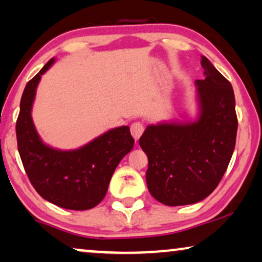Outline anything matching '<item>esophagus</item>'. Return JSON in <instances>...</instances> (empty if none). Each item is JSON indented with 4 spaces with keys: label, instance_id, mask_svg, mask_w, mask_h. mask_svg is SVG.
<instances>
[{
    "label": "esophagus",
    "instance_id": "esophagus-1",
    "mask_svg": "<svg viewBox=\"0 0 262 262\" xmlns=\"http://www.w3.org/2000/svg\"><path fill=\"white\" fill-rule=\"evenodd\" d=\"M130 130H131V135L134 136V138H135L136 140H138V139L140 138V136L143 135L144 126H143L142 123L136 122V123H134V124L131 125Z\"/></svg>",
    "mask_w": 262,
    "mask_h": 262
}]
</instances>
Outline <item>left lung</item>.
Wrapping results in <instances>:
<instances>
[{
    "mask_svg": "<svg viewBox=\"0 0 262 262\" xmlns=\"http://www.w3.org/2000/svg\"><path fill=\"white\" fill-rule=\"evenodd\" d=\"M201 65L206 78L195 81L200 107L195 122L149 125L139 138L149 159L147 189L165 206L192 204L209 196L236 142L233 87L206 56Z\"/></svg>",
    "mask_w": 262,
    "mask_h": 262,
    "instance_id": "obj_1",
    "label": "left lung"
}]
</instances>
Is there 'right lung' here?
<instances>
[{
    "label": "right lung",
    "mask_w": 262,
    "mask_h": 262,
    "mask_svg": "<svg viewBox=\"0 0 262 262\" xmlns=\"http://www.w3.org/2000/svg\"><path fill=\"white\" fill-rule=\"evenodd\" d=\"M51 59L27 82L16 122L18 154L30 183L42 199L71 210H87L99 204L122 158L134 147L130 127L112 128L77 150L61 151L43 144L32 119V106L41 75Z\"/></svg>",
    "instance_id": "add662e5"
}]
</instances>
